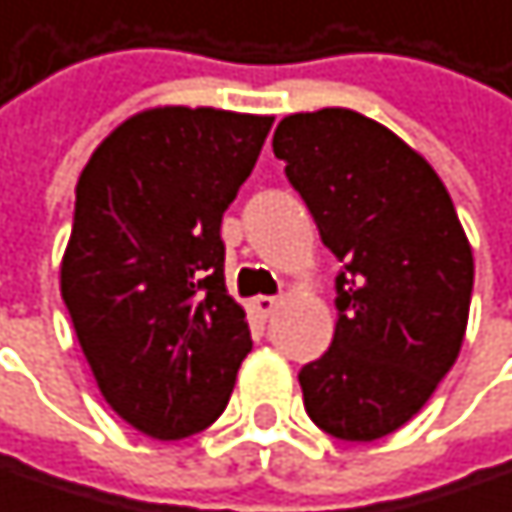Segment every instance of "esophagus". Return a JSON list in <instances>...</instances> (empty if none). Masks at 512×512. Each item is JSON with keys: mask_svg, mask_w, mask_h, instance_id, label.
<instances>
[{"mask_svg": "<svg viewBox=\"0 0 512 512\" xmlns=\"http://www.w3.org/2000/svg\"><path fill=\"white\" fill-rule=\"evenodd\" d=\"M277 306H280V297H265V294L262 297H253V312L259 318H268Z\"/></svg>", "mask_w": 512, "mask_h": 512, "instance_id": "obj_1", "label": "esophagus"}]
</instances>
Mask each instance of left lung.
<instances>
[{"mask_svg": "<svg viewBox=\"0 0 512 512\" xmlns=\"http://www.w3.org/2000/svg\"><path fill=\"white\" fill-rule=\"evenodd\" d=\"M274 156L345 262L333 345L300 371L303 407L336 439L374 442L416 416L460 356L472 244L430 161L359 111L288 114Z\"/></svg>", "mask_w": 512, "mask_h": 512, "instance_id": "obj_1", "label": "left lung"}]
</instances>
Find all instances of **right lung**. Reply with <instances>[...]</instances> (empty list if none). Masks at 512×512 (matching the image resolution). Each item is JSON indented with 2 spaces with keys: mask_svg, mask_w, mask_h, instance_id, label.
<instances>
[{
  "mask_svg": "<svg viewBox=\"0 0 512 512\" xmlns=\"http://www.w3.org/2000/svg\"><path fill=\"white\" fill-rule=\"evenodd\" d=\"M271 123L209 105L144 108L79 173L61 297L105 404L150 439L206 430L253 348L226 291L221 221Z\"/></svg>",
  "mask_w": 512,
  "mask_h": 512,
  "instance_id": "1",
  "label": "right lung"
}]
</instances>
